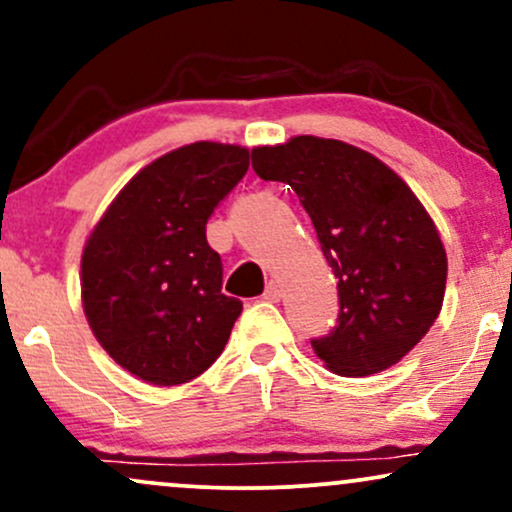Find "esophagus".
Masks as SVG:
<instances>
[{
	"label": "esophagus",
	"mask_w": 512,
	"mask_h": 512,
	"mask_svg": "<svg viewBox=\"0 0 512 512\" xmlns=\"http://www.w3.org/2000/svg\"><path fill=\"white\" fill-rule=\"evenodd\" d=\"M281 296H284V291H281V286L276 284V281H269L267 289H264V298H267V301L276 303V301H281Z\"/></svg>",
	"instance_id": "34e87169"
}]
</instances>
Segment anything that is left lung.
Returning <instances> with one entry per match:
<instances>
[{"label":"left lung","instance_id":"left-lung-1","mask_svg":"<svg viewBox=\"0 0 512 512\" xmlns=\"http://www.w3.org/2000/svg\"><path fill=\"white\" fill-rule=\"evenodd\" d=\"M262 180L291 185L337 276L339 325L313 351L346 378L395 366L443 308L448 255L419 197L368 151L313 134L255 146Z\"/></svg>","mask_w":512,"mask_h":512}]
</instances>
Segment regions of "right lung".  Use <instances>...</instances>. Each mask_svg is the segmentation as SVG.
Returning <instances> with one entry per match:
<instances>
[{"label":"right lung","instance_id":"add662e5","mask_svg":"<svg viewBox=\"0 0 512 512\" xmlns=\"http://www.w3.org/2000/svg\"><path fill=\"white\" fill-rule=\"evenodd\" d=\"M250 151L195 142L144 166L117 192L81 255V305L117 366L158 387L221 356L243 303L221 293L207 219L248 173Z\"/></svg>","mask_w":512,"mask_h":512}]
</instances>
